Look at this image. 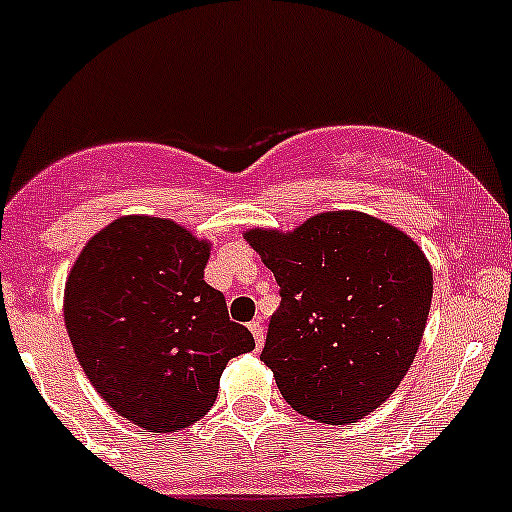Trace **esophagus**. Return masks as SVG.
<instances>
[{"label": "esophagus", "mask_w": 512, "mask_h": 512, "mask_svg": "<svg viewBox=\"0 0 512 512\" xmlns=\"http://www.w3.org/2000/svg\"><path fill=\"white\" fill-rule=\"evenodd\" d=\"M247 328H250V333L255 335V347H257V350H262V345H265V333H262V323H260V320H252V323L247 325Z\"/></svg>", "instance_id": "34e87169"}]
</instances>
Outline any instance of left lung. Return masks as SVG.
<instances>
[{"instance_id":"8db88e82","label":"left lung","mask_w":512,"mask_h":512,"mask_svg":"<svg viewBox=\"0 0 512 512\" xmlns=\"http://www.w3.org/2000/svg\"><path fill=\"white\" fill-rule=\"evenodd\" d=\"M279 284L260 359L284 401L328 425L357 423L396 391L423 340L432 272L379 218L333 211L294 233L247 230Z\"/></svg>"}]
</instances>
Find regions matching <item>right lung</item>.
Here are the masks:
<instances>
[{
  "label": "right lung",
  "mask_w": 512,
  "mask_h": 512,
  "mask_svg": "<svg viewBox=\"0 0 512 512\" xmlns=\"http://www.w3.org/2000/svg\"><path fill=\"white\" fill-rule=\"evenodd\" d=\"M209 243L187 228L126 216L99 230L65 286V328L99 396L148 432L211 411L228 359L255 350L204 282Z\"/></svg>",
  "instance_id": "obj_1"
}]
</instances>
